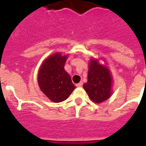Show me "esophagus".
<instances>
[{"label":"esophagus","mask_w":146,"mask_h":146,"mask_svg":"<svg viewBox=\"0 0 146 146\" xmlns=\"http://www.w3.org/2000/svg\"><path fill=\"white\" fill-rule=\"evenodd\" d=\"M82 85H83L82 82H80L79 83L76 84V87H78V88H80V87H82Z\"/></svg>","instance_id":"1"}]
</instances>
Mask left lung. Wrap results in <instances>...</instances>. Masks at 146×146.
Wrapping results in <instances>:
<instances>
[{
  "label": "left lung",
  "instance_id": "left-lung-1",
  "mask_svg": "<svg viewBox=\"0 0 146 146\" xmlns=\"http://www.w3.org/2000/svg\"><path fill=\"white\" fill-rule=\"evenodd\" d=\"M112 76L107 67L99 64L98 60L90 61L88 82L83 85L88 97L94 103L100 104L111 97Z\"/></svg>",
  "mask_w": 146,
  "mask_h": 146
}]
</instances>
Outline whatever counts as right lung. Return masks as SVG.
Masks as SVG:
<instances>
[{"label":"right lung","instance_id":"obj_1","mask_svg":"<svg viewBox=\"0 0 146 146\" xmlns=\"http://www.w3.org/2000/svg\"><path fill=\"white\" fill-rule=\"evenodd\" d=\"M67 55L55 53L45 60L39 70L37 81L40 90L54 103H60L75 89L71 78L64 70Z\"/></svg>","mask_w":146,"mask_h":146}]
</instances>
